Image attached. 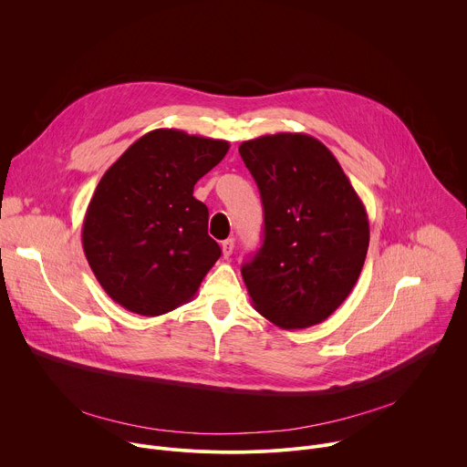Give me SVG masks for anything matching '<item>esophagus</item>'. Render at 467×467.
Returning a JSON list of instances; mask_svg holds the SVG:
<instances>
[{
  "label": "esophagus",
  "mask_w": 467,
  "mask_h": 467,
  "mask_svg": "<svg viewBox=\"0 0 467 467\" xmlns=\"http://www.w3.org/2000/svg\"><path fill=\"white\" fill-rule=\"evenodd\" d=\"M233 249H234V240L233 238H227L222 242V253L225 258H229L233 254Z\"/></svg>",
  "instance_id": "1"
}]
</instances>
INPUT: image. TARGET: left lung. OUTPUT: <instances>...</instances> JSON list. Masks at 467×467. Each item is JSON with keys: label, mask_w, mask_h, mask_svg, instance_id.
<instances>
[{"label": "left lung", "mask_w": 467, "mask_h": 467, "mask_svg": "<svg viewBox=\"0 0 467 467\" xmlns=\"http://www.w3.org/2000/svg\"><path fill=\"white\" fill-rule=\"evenodd\" d=\"M264 207V244L242 265L251 301L292 330L321 323L351 294L369 245L366 207L337 157L303 132L238 148Z\"/></svg>", "instance_id": "left-lung-1"}]
</instances>
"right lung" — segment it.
<instances>
[{
    "instance_id": "add662e5",
    "label": "right lung",
    "mask_w": 467,
    "mask_h": 467,
    "mask_svg": "<svg viewBox=\"0 0 467 467\" xmlns=\"http://www.w3.org/2000/svg\"><path fill=\"white\" fill-rule=\"evenodd\" d=\"M229 151L227 140L179 129L146 132L105 171L83 222V249L112 301L140 316L188 303L222 254L193 184Z\"/></svg>"
}]
</instances>
